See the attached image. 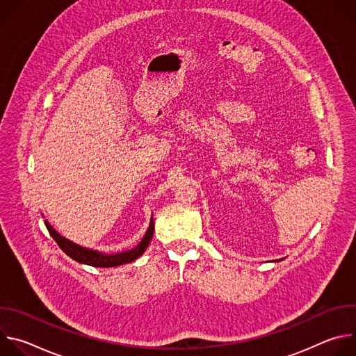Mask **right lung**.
I'll return each instance as SVG.
<instances>
[{"instance_id":"right-lung-1","label":"right lung","mask_w":356,"mask_h":356,"mask_svg":"<svg viewBox=\"0 0 356 356\" xmlns=\"http://www.w3.org/2000/svg\"><path fill=\"white\" fill-rule=\"evenodd\" d=\"M44 225H46L49 234L52 235V238L56 241V243L60 246V249L66 253L67 257H70L72 259H74L79 264L90 265V266H94V268H113V266H120V265H124V264L134 262L146 250L152 236H154V231H155L154 217H152L147 231L145 232L143 238L140 239V242L135 248H132L129 250H125V252L111 253V255H108V253H103V252L88 249V248H83V246L66 239L65 236L58 234V231H55L54 227L50 225L46 220H44Z\"/></svg>"}]
</instances>
